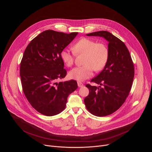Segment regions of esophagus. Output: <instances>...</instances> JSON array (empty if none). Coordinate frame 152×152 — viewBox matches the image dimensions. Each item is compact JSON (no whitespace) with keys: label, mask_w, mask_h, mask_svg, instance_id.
<instances>
[{"label":"esophagus","mask_w":152,"mask_h":152,"mask_svg":"<svg viewBox=\"0 0 152 152\" xmlns=\"http://www.w3.org/2000/svg\"><path fill=\"white\" fill-rule=\"evenodd\" d=\"M77 85L79 87H82V86H83V84L81 82L79 81V82H77Z\"/></svg>","instance_id":"1"}]
</instances>
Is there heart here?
<instances>
[{
  "instance_id": "b5f03b06",
  "label": "heart",
  "mask_w": 152,
  "mask_h": 152,
  "mask_svg": "<svg viewBox=\"0 0 152 152\" xmlns=\"http://www.w3.org/2000/svg\"><path fill=\"white\" fill-rule=\"evenodd\" d=\"M73 52L67 49H63L60 53L62 62L67 67L73 66L75 54H85L83 66L76 67L69 73L70 78L79 81L87 79L96 71L102 70L109 58V50L103 42H96L88 38H81L72 47Z\"/></svg>"
}]
</instances>
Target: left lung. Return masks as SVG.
<instances>
[{
    "mask_svg": "<svg viewBox=\"0 0 152 152\" xmlns=\"http://www.w3.org/2000/svg\"><path fill=\"white\" fill-rule=\"evenodd\" d=\"M86 35L103 37L109 42L106 66L91 80L100 86L86 85L90 93L84 99L86 109L93 115L106 116L118 110L128 96L134 77V63L124 43L111 33L102 31Z\"/></svg>",
    "mask_w": 152,
    "mask_h": 152,
    "instance_id": "left-lung-1",
    "label": "left lung"
}]
</instances>
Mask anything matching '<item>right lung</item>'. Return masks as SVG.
<instances>
[{"mask_svg":"<svg viewBox=\"0 0 152 152\" xmlns=\"http://www.w3.org/2000/svg\"><path fill=\"white\" fill-rule=\"evenodd\" d=\"M77 34L43 31L25 50L20 68L23 91L31 106L41 114L53 116L61 113L68 96L77 88L75 80L56 82L67 75L61 52Z\"/></svg>","mask_w":152,"mask_h":152,"instance_id":"obj_1","label":"right lung"}]
</instances>
